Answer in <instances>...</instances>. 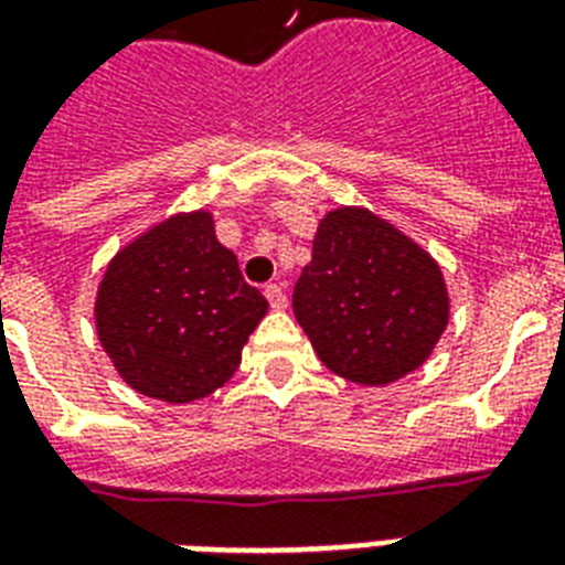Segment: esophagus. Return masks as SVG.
<instances>
[{"instance_id":"obj_1","label":"esophagus","mask_w":565,"mask_h":565,"mask_svg":"<svg viewBox=\"0 0 565 565\" xmlns=\"http://www.w3.org/2000/svg\"><path fill=\"white\" fill-rule=\"evenodd\" d=\"M266 299H269V305H273L275 310H284L287 308V292H284L281 284H266Z\"/></svg>"}]
</instances>
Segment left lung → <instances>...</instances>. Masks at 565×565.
Listing matches in <instances>:
<instances>
[{"instance_id":"left-lung-1","label":"left lung","mask_w":565,"mask_h":565,"mask_svg":"<svg viewBox=\"0 0 565 565\" xmlns=\"http://www.w3.org/2000/svg\"><path fill=\"white\" fill-rule=\"evenodd\" d=\"M292 310L319 361L345 381L390 384L425 363L448 322L439 266L363 207L322 220Z\"/></svg>"}]
</instances>
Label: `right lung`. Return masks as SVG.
Here are the masks:
<instances>
[{
	"label": "right lung",
	"mask_w": 565,
	"mask_h": 565,
	"mask_svg": "<svg viewBox=\"0 0 565 565\" xmlns=\"http://www.w3.org/2000/svg\"><path fill=\"white\" fill-rule=\"evenodd\" d=\"M266 308L213 234L211 213L195 211L154 225L110 260L96 331L128 386L188 404L237 372Z\"/></svg>",
	"instance_id": "obj_1"
}]
</instances>
